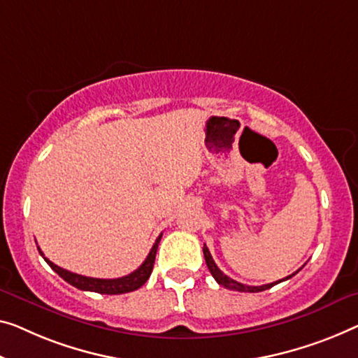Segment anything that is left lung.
Wrapping results in <instances>:
<instances>
[{
  "instance_id": "left-lung-1",
  "label": "left lung",
  "mask_w": 358,
  "mask_h": 358,
  "mask_svg": "<svg viewBox=\"0 0 358 358\" xmlns=\"http://www.w3.org/2000/svg\"><path fill=\"white\" fill-rule=\"evenodd\" d=\"M202 252H204V259H206L207 268H209V271H210V273H212L213 278H215V281L218 282V285L223 286V287H227V289H231V291H239V292H260V291L270 289L271 286L278 285V282H281V281H286V280L292 278V276H294L296 273H299V270H301V268H299V270L296 271V273H292V275H289V276H286V278H282V280H280V281L270 282V285H264V286H248V285H243V282H238V281L231 280L230 276H227L225 273H223V271H222V270L218 268V266H217V264L213 262L212 255H210L209 249H207L206 244H204V248H202Z\"/></svg>"
}]
</instances>
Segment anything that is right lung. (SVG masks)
<instances>
[{
    "label": "right lung",
    "mask_w": 358,
    "mask_h": 358,
    "mask_svg": "<svg viewBox=\"0 0 358 358\" xmlns=\"http://www.w3.org/2000/svg\"><path fill=\"white\" fill-rule=\"evenodd\" d=\"M161 238H162V234H159L156 243H154V246L151 249V252L148 254L146 260L140 265V268H136L130 275L122 276V278H114V280L90 278V276L72 273V271L64 270V268H61V266H57L56 264H52L51 260H48L45 257V254L41 252L40 248H38V252L43 255V259L46 260V264L50 265L51 268L55 270L64 281H67L69 285L76 286L77 289L93 291V292H99V294H125V292H131V291L138 289V287H141L148 281L149 276H151L154 260H156L157 246H159V241H161Z\"/></svg>",
    "instance_id": "1"
}]
</instances>
